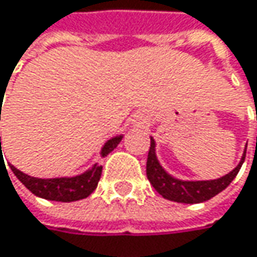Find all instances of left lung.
<instances>
[{"instance_id": "8db88e82", "label": "left lung", "mask_w": 257, "mask_h": 257, "mask_svg": "<svg viewBox=\"0 0 257 257\" xmlns=\"http://www.w3.org/2000/svg\"><path fill=\"white\" fill-rule=\"evenodd\" d=\"M244 159H246V151L240 160L238 166L233 172L215 180H199V182L179 180L169 173H166V170L160 166L159 160L156 157V143L151 138V145H150L148 159H147V177L150 183L153 185V188L156 189L163 198L169 201L180 202V204H201L218 195L219 192H222L233 182L238 170L241 169Z\"/></svg>"}]
</instances>
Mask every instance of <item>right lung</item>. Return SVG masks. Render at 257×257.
I'll return each mask as SVG.
<instances>
[{
  "label": "right lung",
  "instance_id": "1",
  "mask_svg": "<svg viewBox=\"0 0 257 257\" xmlns=\"http://www.w3.org/2000/svg\"><path fill=\"white\" fill-rule=\"evenodd\" d=\"M1 112V110H0ZM122 137H114L104 144L101 148V156H107L110 151H113L120 143ZM0 151L1 150V137H0ZM3 161V154L0 156ZM13 173L17 176V179L23 183L26 188L29 189L33 195L43 199L49 201H56V202H72V201H80L87 198L94 192L97 188L100 176H101V166L94 164L90 170L85 173L75 176V177H59V179H38L27 176L23 172L17 170L14 166H10Z\"/></svg>",
  "mask_w": 257,
  "mask_h": 257
}]
</instances>
